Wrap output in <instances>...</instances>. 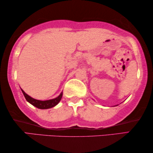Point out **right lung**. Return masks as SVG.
Segmentation results:
<instances>
[{
	"mask_svg": "<svg viewBox=\"0 0 153 153\" xmlns=\"http://www.w3.org/2000/svg\"><path fill=\"white\" fill-rule=\"evenodd\" d=\"M22 90L23 94H24L25 98L27 100V102H28L29 103L32 104L35 107L40 108V109H47V108H50L53 107L57 105V104L59 103V102L61 100V98L62 97V92L57 97L54 98V99L52 100H45V101H41V100H35L34 98L31 97L30 96H29L28 95L25 93V92Z\"/></svg>",
	"mask_w": 153,
	"mask_h": 153,
	"instance_id": "right-lung-1",
	"label": "right lung"
}]
</instances>
